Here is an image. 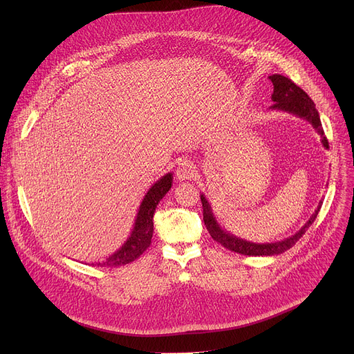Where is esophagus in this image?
<instances>
[{
	"mask_svg": "<svg viewBox=\"0 0 354 354\" xmlns=\"http://www.w3.org/2000/svg\"><path fill=\"white\" fill-rule=\"evenodd\" d=\"M175 174L179 180H189L194 175V167L190 161H183L178 165Z\"/></svg>",
	"mask_w": 354,
	"mask_h": 354,
	"instance_id": "obj_1",
	"label": "esophagus"
}]
</instances>
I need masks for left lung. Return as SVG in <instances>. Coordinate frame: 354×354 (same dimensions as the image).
<instances>
[{"label": "left lung", "instance_id": "obj_1", "mask_svg": "<svg viewBox=\"0 0 354 354\" xmlns=\"http://www.w3.org/2000/svg\"><path fill=\"white\" fill-rule=\"evenodd\" d=\"M269 80L273 84V93H272V100L273 105L270 106L272 109H277V111H284L288 113H292L298 118L306 119L307 122H310L313 124V127L317 130V133L321 136L322 138V144L325 148H329V142L325 137L322 124H321V119H319V113L313 102V99L307 95V92L304 89H301L299 86H297L290 78L280 75V74H273L269 77ZM201 205H203V220H205V225L207 228V231L210 232L212 238L214 241H217L218 243H221L224 248L236 252V254L241 255H248V257H272V255H279L283 254L284 250L290 249L292 245H295V242L306 234L307 228L315 221L321 205L317 207L315 213L311 216V218L307 221V224L302 227L298 232H295L294 235L280 241V242H273V243H254V242H248L245 239L236 238L234 235H231L230 232L224 231L212 210V206L209 205V201L206 200V197L201 194ZM322 203V201H321Z\"/></svg>", "mask_w": 354, "mask_h": 354}]
</instances>
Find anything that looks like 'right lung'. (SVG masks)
Instances as JSON below:
<instances>
[{
	"label": "right lung",
	"instance_id": "1",
	"mask_svg": "<svg viewBox=\"0 0 354 354\" xmlns=\"http://www.w3.org/2000/svg\"><path fill=\"white\" fill-rule=\"evenodd\" d=\"M172 186V174H167L158 182H156L151 189L147 192L145 197L142 198L137 218L134 223V228L129 236V239L122 245L119 250H116L113 255L106 258L104 262L95 263L96 266H108V268H118L122 265H127L136 261L142 252L149 246L151 238L154 232V223L153 217L156 209L160 203V200L168 193ZM93 266V263H92Z\"/></svg>",
	"mask_w": 354,
	"mask_h": 354
}]
</instances>
